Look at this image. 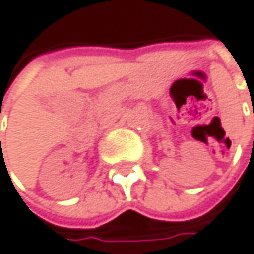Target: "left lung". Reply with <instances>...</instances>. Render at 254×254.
<instances>
[{
  "mask_svg": "<svg viewBox=\"0 0 254 254\" xmlns=\"http://www.w3.org/2000/svg\"><path fill=\"white\" fill-rule=\"evenodd\" d=\"M253 117H254V108H253Z\"/></svg>",
  "mask_w": 254,
  "mask_h": 254,
  "instance_id": "left-lung-1",
  "label": "left lung"
}]
</instances>
